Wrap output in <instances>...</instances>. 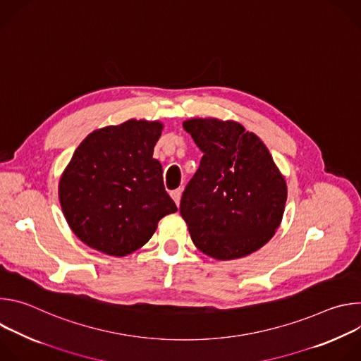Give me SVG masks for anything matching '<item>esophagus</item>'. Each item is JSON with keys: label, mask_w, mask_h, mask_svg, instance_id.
I'll use <instances>...</instances> for the list:
<instances>
[{"label": "esophagus", "mask_w": 361, "mask_h": 361, "mask_svg": "<svg viewBox=\"0 0 361 361\" xmlns=\"http://www.w3.org/2000/svg\"><path fill=\"white\" fill-rule=\"evenodd\" d=\"M181 192H183V190L181 188H177V190H173L171 191V197H173V200L176 201V204H177V207L180 205V200H181Z\"/></svg>", "instance_id": "1"}]
</instances>
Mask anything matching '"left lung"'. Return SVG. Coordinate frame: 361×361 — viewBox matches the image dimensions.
Returning a JSON list of instances; mask_svg holds the SVG:
<instances>
[{
  "label": "left lung",
  "instance_id": "obj_1",
  "mask_svg": "<svg viewBox=\"0 0 361 361\" xmlns=\"http://www.w3.org/2000/svg\"><path fill=\"white\" fill-rule=\"evenodd\" d=\"M202 151L180 213L192 243L217 260H233L263 247L279 228L287 185L263 141L234 121L183 123Z\"/></svg>",
  "mask_w": 361,
  "mask_h": 361
}]
</instances>
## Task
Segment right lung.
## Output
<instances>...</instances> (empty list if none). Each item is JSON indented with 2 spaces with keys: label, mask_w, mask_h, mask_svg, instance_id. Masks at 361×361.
<instances>
[{
  "label": "right lung",
  "mask_w": 361,
  "mask_h": 361,
  "mask_svg": "<svg viewBox=\"0 0 361 361\" xmlns=\"http://www.w3.org/2000/svg\"><path fill=\"white\" fill-rule=\"evenodd\" d=\"M161 130L159 121L128 120L92 131L73 154L59 195L68 226L91 248L127 255L177 212L152 159Z\"/></svg>",
  "instance_id": "1"
}]
</instances>
